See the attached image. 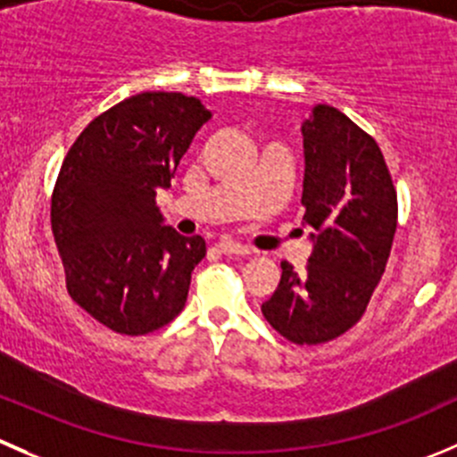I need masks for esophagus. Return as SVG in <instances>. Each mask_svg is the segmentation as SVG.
Returning a JSON list of instances; mask_svg holds the SVG:
<instances>
[{"label":"esophagus","mask_w":457,"mask_h":457,"mask_svg":"<svg viewBox=\"0 0 457 457\" xmlns=\"http://www.w3.org/2000/svg\"><path fill=\"white\" fill-rule=\"evenodd\" d=\"M219 247L220 252H223V254H228V256H232V254H252V250L247 245H241V243H237V241H229V238H223V241H219Z\"/></svg>","instance_id":"1"}]
</instances>
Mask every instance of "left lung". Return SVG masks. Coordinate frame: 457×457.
Returning <instances> with one entry per match:
<instances>
[{
    "instance_id": "obj_1",
    "label": "left lung",
    "mask_w": 457,
    "mask_h": 457,
    "mask_svg": "<svg viewBox=\"0 0 457 457\" xmlns=\"http://www.w3.org/2000/svg\"><path fill=\"white\" fill-rule=\"evenodd\" d=\"M301 136V205L312 252L303 272L283 261L261 312L287 341L312 346L364 314L391 254L397 194L378 143L339 109L314 106Z\"/></svg>"
}]
</instances>
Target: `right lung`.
I'll use <instances>...</instances> for the list:
<instances>
[{"label":"right lung","instance_id":"1","mask_svg":"<svg viewBox=\"0 0 457 457\" xmlns=\"http://www.w3.org/2000/svg\"><path fill=\"white\" fill-rule=\"evenodd\" d=\"M210 118L198 97L138 93L88 122L62 162L51 225L66 290L120 335H147L185 308L205 241L165 225L156 194Z\"/></svg>","mask_w":457,"mask_h":457}]
</instances>
